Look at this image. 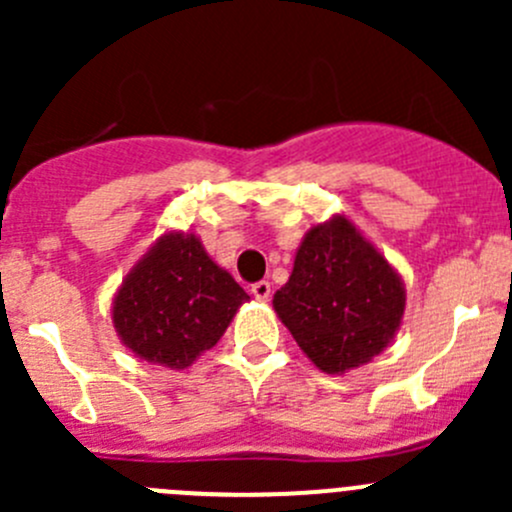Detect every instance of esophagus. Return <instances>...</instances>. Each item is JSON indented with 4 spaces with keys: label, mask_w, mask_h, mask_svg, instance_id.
Returning a JSON list of instances; mask_svg holds the SVG:
<instances>
[{
    "label": "esophagus",
    "mask_w": 512,
    "mask_h": 512,
    "mask_svg": "<svg viewBox=\"0 0 512 512\" xmlns=\"http://www.w3.org/2000/svg\"><path fill=\"white\" fill-rule=\"evenodd\" d=\"M252 297L255 299H260V302H267V299H270V294H272V287H270V282H255V285H252Z\"/></svg>",
    "instance_id": "obj_1"
}]
</instances>
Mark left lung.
<instances>
[{"label": "left lung", "instance_id": "8db88e82", "mask_svg": "<svg viewBox=\"0 0 512 512\" xmlns=\"http://www.w3.org/2000/svg\"><path fill=\"white\" fill-rule=\"evenodd\" d=\"M275 312L317 369L369 364L396 337L406 309L399 272L344 215L309 227Z\"/></svg>", "mask_w": 512, "mask_h": 512}]
</instances>
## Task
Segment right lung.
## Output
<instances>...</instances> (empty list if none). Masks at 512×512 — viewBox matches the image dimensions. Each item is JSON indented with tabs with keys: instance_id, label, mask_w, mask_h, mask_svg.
<instances>
[{
	"instance_id": "add662e5",
	"label": "right lung",
	"mask_w": 512,
	"mask_h": 512,
	"mask_svg": "<svg viewBox=\"0 0 512 512\" xmlns=\"http://www.w3.org/2000/svg\"><path fill=\"white\" fill-rule=\"evenodd\" d=\"M247 292L193 232L170 230L133 265L113 297V327L138 359L188 369L230 327Z\"/></svg>"
}]
</instances>
